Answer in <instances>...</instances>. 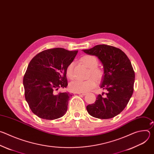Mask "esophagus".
Wrapping results in <instances>:
<instances>
[{"label": "esophagus", "instance_id": "obj_1", "mask_svg": "<svg viewBox=\"0 0 154 154\" xmlns=\"http://www.w3.org/2000/svg\"><path fill=\"white\" fill-rule=\"evenodd\" d=\"M77 94H80V95H82V96H85L86 94V93H77Z\"/></svg>", "mask_w": 154, "mask_h": 154}]
</instances>
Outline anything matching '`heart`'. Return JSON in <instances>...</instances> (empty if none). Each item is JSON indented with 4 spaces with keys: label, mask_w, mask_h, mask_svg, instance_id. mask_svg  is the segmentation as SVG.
I'll list each match as a JSON object with an SVG mask.
<instances>
[{
    "label": "heart",
    "mask_w": 154,
    "mask_h": 154,
    "mask_svg": "<svg viewBox=\"0 0 154 154\" xmlns=\"http://www.w3.org/2000/svg\"><path fill=\"white\" fill-rule=\"evenodd\" d=\"M80 61L85 66L90 69L89 76H92L97 81L101 80L103 75V71L97 67L99 60L96 57L91 55H86L80 58ZM74 63L71 62L68 65L66 69V75L69 79L74 78ZM94 79L90 78L86 80H74L70 83L69 89L74 93H85L89 91L96 86V82L95 79Z\"/></svg>",
    "instance_id": "obj_1"
}]
</instances>
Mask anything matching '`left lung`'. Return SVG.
Instances as JSON below:
<instances>
[{"mask_svg":"<svg viewBox=\"0 0 154 154\" xmlns=\"http://www.w3.org/2000/svg\"><path fill=\"white\" fill-rule=\"evenodd\" d=\"M96 56L103 64L104 75L100 88L107 93L99 94L95 102L86 106L88 113L96 118L109 119L119 115L134 92L135 72L125 54L113 46L99 45L83 50Z\"/></svg>","mask_w":154,"mask_h":154,"instance_id":"8db88e82","label":"left lung"}]
</instances>
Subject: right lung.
Segmentation results:
<instances>
[{
    "mask_svg": "<svg viewBox=\"0 0 154 154\" xmlns=\"http://www.w3.org/2000/svg\"><path fill=\"white\" fill-rule=\"evenodd\" d=\"M77 52L63 48L45 50L29 63L23 79L25 98L32 112L39 118L53 120L66 113L72 94L55 92L60 88L67 87L66 69Z\"/></svg>",
    "mask_w": 154,
    "mask_h": 154,
    "instance_id": "1",
    "label": "right lung"
}]
</instances>
